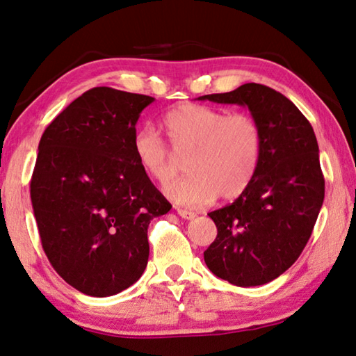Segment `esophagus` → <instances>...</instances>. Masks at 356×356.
Instances as JSON below:
<instances>
[{
	"instance_id": "1",
	"label": "esophagus",
	"mask_w": 356,
	"mask_h": 356,
	"mask_svg": "<svg viewBox=\"0 0 356 356\" xmlns=\"http://www.w3.org/2000/svg\"><path fill=\"white\" fill-rule=\"evenodd\" d=\"M177 212H178L179 217H183L186 220H192V218H195V216H197L195 212L187 211V209H181V207H177Z\"/></svg>"
}]
</instances>
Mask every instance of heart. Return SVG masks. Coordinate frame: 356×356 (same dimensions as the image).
<instances>
[{"mask_svg":"<svg viewBox=\"0 0 356 356\" xmlns=\"http://www.w3.org/2000/svg\"><path fill=\"white\" fill-rule=\"evenodd\" d=\"M170 145L158 130L145 125L133 138V152L140 169L164 186L175 177L177 155L186 156L189 175L167 186L175 203L200 207L218 195L234 200L256 177L261 155V130L248 113H232L213 106L184 104L164 118Z\"/></svg>","mask_w":356,"mask_h":356,"instance_id":"obj_1","label":"heart"}]
</instances>
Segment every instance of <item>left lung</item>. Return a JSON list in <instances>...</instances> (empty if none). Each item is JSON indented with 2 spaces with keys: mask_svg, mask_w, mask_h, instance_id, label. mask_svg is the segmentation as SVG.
<instances>
[{
  "mask_svg": "<svg viewBox=\"0 0 356 356\" xmlns=\"http://www.w3.org/2000/svg\"><path fill=\"white\" fill-rule=\"evenodd\" d=\"M198 100L248 106L261 130L256 177L234 203L209 212L217 237L204 261L232 285L268 284L298 260L323 207L325 183L313 127L290 99L260 83Z\"/></svg>",
  "mask_w": 356,
  "mask_h": 356,
  "instance_id": "1",
  "label": "left lung"
}]
</instances>
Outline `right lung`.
Segmentation results:
<instances>
[{
	"instance_id": "add662e5",
	"label": "right lung",
	"mask_w": 356,
	"mask_h": 356,
	"mask_svg": "<svg viewBox=\"0 0 356 356\" xmlns=\"http://www.w3.org/2000/svg\"><path fill=\"white\" fill-rule=\"evenodd\" d=\"M153 100L97 86L40 139L31 200L42 246L58 276L88 296H113L143 276L150 220L172 209L133 152Z\"/></svg>"
}]
</instances>
